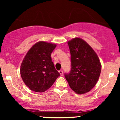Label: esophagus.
<instances>
[{
	"label": "esophagus",
	"mask_w": 120,
	"mask_h": 120,
	"mask_svg": "<svg viewBox=\"0 0 120 120\" xmlns=\"http://www.w3.org/2000/svg\"><path fill=\"white\" fill-rule=\"evenodd\" d=\"M59 72L60 73V75H63V70H60V71H59Z\"/></svg>",
	"instance_id": "34e87169"
}]
</instances>
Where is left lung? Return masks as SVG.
<instances>
[{
    "mask_svg": "<svg viewBox=\"0 0 120 120\" xmlns=\"http://www.w3.org/2000/svg\"><path fill=\"white\" fill-rule=\"evenodd\" d=\"M71 68L64 75L70 88L78 94L90 91L95 86L101 72L97 54L84 40L75 38L68 42Z\"/></svg>",
    "mask_w": 120,
    "mask_h": 120,
    "instance_id": "left-lung-1",
    "label": "left lung"
}]
</instances>
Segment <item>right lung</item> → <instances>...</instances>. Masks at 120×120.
Wrapping results in <instances>:
<instances>
[{
	"instance_id": "add662e5",
	"label": "right lung",
	"mask_w": 120,
	"mask_h": 120,
	"mask_svg": "<svg viewBox=\"0 0 120 120\" xmlns=\"http://www.w3.org/2000/svg\"><path fill=\"white\" fill-rule=\"evenodd\" d=\"M56 47V44L40 41L31 47L23 59L20 74L24 82L31 90L46 91L60 75L51 58Z\"/></svg>"
}]
</instances>
